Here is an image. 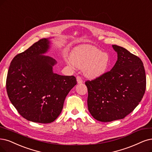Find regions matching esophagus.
<instances>
[{"label":"esophagus","instance_id":"obj_1","mask_svg":"<svg viewBox=\"0 0 152 152\" xmlns=\"http://www.w3.org/2000/svg\"><path fill=\"white\" fill-rule=\"evenodd\" d=\"M76 81H77V84H81V83H83V80H82L81 77L80 76H77Z\"/></svg>","mask_w":152,"mask_h":152}]
</instances>
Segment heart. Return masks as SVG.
<instances>
[{"mask_svg": "<svg viewBox=\"0 0 152 152\" xmlns=\"http://www.w3.org/2000/svg\"><path fill=\"white\" fill-rule=\"evenodd\" d=\"M69 63L77 68L83 69L89 79H96L108 71L111 64L108 53L94 46L85 45L76 48L71 54Z\"/></svg>", "mask_w": 152, "mask_h": 152, "instance_id": "b5f03b06", "label": "heart"}]
</instances>
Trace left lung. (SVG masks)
<instances>
[{"label": "left lung", "mask_w": 152, "mask_h": 152, "mask_svg": "<svg viewBox=\"0 0 152 152\" xmlns=\"http://www.w3.org/2000/svg\"><path fill=\"white\" fill-rule=\"evenodd\" d=\"M118 59L112 69L88 81V107L94 119L109 122L123 119L143 96L146 75L142 60L126 49L113 45Z\"/></svg>", "instance_id": "1"}]
</instances>
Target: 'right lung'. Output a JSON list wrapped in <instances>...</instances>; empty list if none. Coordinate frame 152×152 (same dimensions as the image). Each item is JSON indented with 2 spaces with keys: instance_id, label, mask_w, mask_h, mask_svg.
I'll return each mask as SVG.
<instances>
[{
  "instance_id": "add662e5",
  "label": "right lung",
  "mask_w": 152,
  "mask_h": 152,
  "mask_svg": "<svg viewBox=\"0 0 152 152\" xmlns=\"http://www.w3.org/2000/svg\"><path fill=\"white\" fill-rule=\"evenodd\" d=\"M52 38H44L16 55L10 64L6 81L9 98L28 121L49 123L61 113L65 98L76 85L73 76L54 73L57 62L46 56Z\"/></svg>"
}]
</instances>
